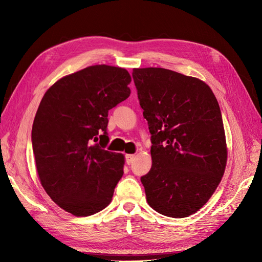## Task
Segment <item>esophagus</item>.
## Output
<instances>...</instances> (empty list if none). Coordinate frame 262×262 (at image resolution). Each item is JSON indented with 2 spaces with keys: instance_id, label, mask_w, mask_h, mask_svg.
<instances>
[{
  "instance_id": "esophagus-1",
  "label": "esophagus",
  "mask_w": 262,
  "mask_h": 262,
  "mask_svg": "<svg viewBox=\"0 0 262 262\" xmlns=\"http://www.w3.org/2000/svg\"><path fill=\"white\" fill-rule=\"evenodd\" d=\"M134 158H136V155H133V154H128V155H125V162H126V164H128V165H131V164H132V162L134 161Z\"/></svg>"
}]
</instances>
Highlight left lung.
Wrapping results in <instances>:
<instances>
[{
    "mask_svg": "<svg viewBox=\"0 0 262 262\" xmlns=\"http://www.w3.org/2000/svg\"><path fill=\"white\" fill-rule=\"evenodd\" d=\"M132 77L150 136L152 167L141 177L147 203L170 217L195 213L223 177L227 150L219 102L195 77L162 68Z\"/></svg>",
    "mask_w": 262,
    "mask_h": 262,
    "instance_id": "8db88e82",
    "label": "left lung"
}]
</instances>
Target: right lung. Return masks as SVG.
<instances>
[{
    "mask_svg": "<svg viewBox=\"0 0 262 262\" xmlns=\"http://www.w3.org/2000/svg\"><path fill=\"white\" fill-rule=\"evenodd\" d=\"M128 71L93 66L46 92L31 130L36 167L46 192L76 216L105 209L123 175V155L106 149L108 112L130 96Z\"/></svg>",
    "mask_w": 262,
    "mask_h": 262,
    "instance_id": "right-lung-1",
    "label": "right lung"
}]
</instances>
